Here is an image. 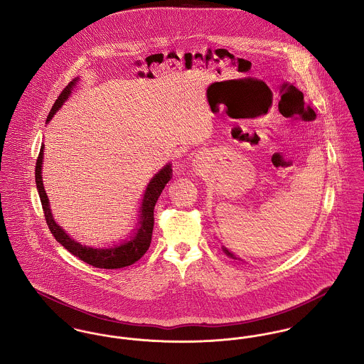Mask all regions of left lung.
I'll return each mask as SVG.
<instances>
[{
	"label": "left lung",
	"mask_w": 364,
	"mask_h": 364,
	"mask_svg": "<svg viewBox=\"0 0 364 364\" xmlns=\"http://www.w3.org/2000/svg\"><path fill=\"white\" fill-rule=\"evenodd\" d=\"M223 250H224V253H225V255H227V256L231 257V258H235V259H237V258H236V257L234 256V255H232V253H231V252H230V250H228V249H227V247H223Z\"/></svg>",
	"instance_id": "obj_1"
}]
</instances>
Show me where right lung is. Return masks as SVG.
Instances as JSON below:
<instances>
[{
	"label": "right lung",
	"instance_id": "add662e5",
	"mask_svg": "<svg viewBox=\"0 0 364 364\" xmlns=\"http://www.w3.org/2000/svg\"><path fill=\"white\" fill-rule=\"evenodd\" d=\"M77 81L78 80L75 78L73 82L68 84V86H65V90L60 93V96L55 102L53 107L50 108V112L46 118V122H49L52 119V117L56 114V111L63 106V103L71 93L73 86L75 85ZM43 146H41V150H40L38 158H37V164H36L37 190L40 193L41 203H43L46 224H48L52 235L55 236V239L62 246H65L71 255L78 257L81 261L87 262L92 267L105 268V269H117V268L128 267V265L134 264L136 261H139L141 257L146 255V252L150 247L151 236H152V230H154V208H155V203H156L159 195L162 193V190L165 188L166 183H169V180H171V164H168L166 166H164L161 171H158L151 178V181L149 183L147 188H146V193L143 196V202H141V208H140V221H139V227H137L136 234L130 236L129 240H125L121 245H115L114 247L93 249V247H87L85 245H81V243L75 242L74 239H71L70 236L65 234V230L55 223L52 213H50V208H49V199H48L46 193L43 190V176H41V173H43Z\"/></svg>",
	"mask_w": 364,
	"mask_h": 364
}]
</instances>
